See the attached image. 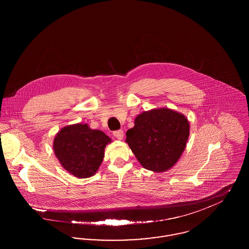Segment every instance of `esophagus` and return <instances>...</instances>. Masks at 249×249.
<instances>
[{"instance_id":"obj_1","label":"esophagus","mask_w":249,"mask_h":249,"mask_svg":"<svg viewBox=\"0 0 249 249\" xmlns=\"http://www.w3.org/2000/svg\"><path fill=\"white\" fill-rule=\"evenodd\" d=\"M113 134L119 140H122L123 137H124V133H123V130H116V131L113 132Z\"/></svg>"}]
</instances>
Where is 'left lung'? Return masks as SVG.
I'll return each mask as SVG.
<instances>
[{
	"label": "left lung",
	"instance_id": "1",
	"mask_svg": "<svg viewBox=\"0 0 249 249\" xmlns=\"http://www.w3.org/2000/svg\"><path fill=\"white\" fill-rule=\"evenodd\" d=\"M190 135L188 119L169 108L142 112L126 132V142L140 164L161 173L178 162Z\"/></svg>",
	"mask_w": 249,
	"mask_h": 249
}]
</instances>
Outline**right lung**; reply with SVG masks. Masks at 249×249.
Returning <instances> with one entry per match:
<instances>
[{
	"label": "right lung",
	"instance_id": "right-lung-1",
	"mask_svg": "<svg viewBox=\"0 0 249 249\" xmlns=\"http://www.w3.org/2000/svg\"><path fill=\"white\" fill-rule=\"evenodd\" d=\"M111 139L102 130L88 124H73L56 134L53 149L60 164L75 178L94 176L105 157V148Z\"/></svg>",
	"mask_w": 249,
	"mask_h": 249
}]
</instances>
